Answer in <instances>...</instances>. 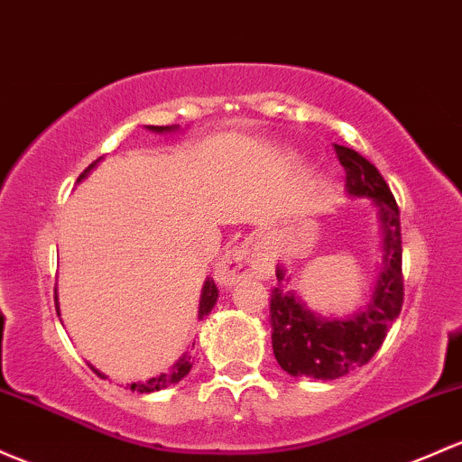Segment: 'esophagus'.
Listing matches in <instances>:
<instances>
[{
	"mask_svg": "<svg viewBox=\"0 0 462 462\" xmlns=\"http://www.w3.org/2000/svg\"><path fill=\"white\" fill-rule=\"evenodd\" d=\"M267 270V258L256 250L252 243L232 247L219 258L215 267L217 282L223 287H232L245 276H263Z\"/></svg>",
	"mask_w": 462,
	"mask_h": 462,
	"instance_id": "1",
	"label": "esophagus"
}]
</instances>
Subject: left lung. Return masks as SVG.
<instances>
[{"mask_svg":"<svg viewBox=\"0 0 462 462\" xmlns=\"http://www.w3.org/2000/svg\"><path fill=\"white\" fill-rule=\"evenodd\" d=\"M339 164L346 171L351 199H371L382 223V267L371 300L348 316H320L305 305L293 289H287L285 265L276 267L278 285L272 289L270 320L272 348L281 368L293 377H344L364 366L386 339L390 324L403 305L402 226L399 208L386 180L366 157L336 144Z\"/></svg>","mask_w":462,"mask_h":462,"instance_id":"1","label":"left lung"}]
</instances>
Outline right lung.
I'll list each match as a JSON object with an SVG mask.
<instances>
[{"instance_id":"1","label":"right lung","mask_w":462,"mask_h":462,"mask_svg":"<svg viewBox=\"0 0 462 462\" xmlns=\"http://www.w3.org/2000/svg\"><path fill=\"white\" fill-rule=\"evenodd\" d=\"M144 129L151 131V134H162V135H164V134H175V131H180V125H171V126L146 125ZM100 160H103V157H98V160H96V162H91L88 169H85L83 173H80L79 181H83L85 177H88V175L91 173V171L96 169V164H98ZM217 298H219V289H217L215 281H212V278H206L204 287H201V296H199V320H204L208 313L212 311V307L217 305ZM54 302H57V313L60 316V311H59V291H57V289H54ZM89 366H91V364H89ZM190 368H192V357H190L189 353H184L166 373L157 374V377L146 379V382H134V383H129V388L134 390V393H155V390H162V388L171 386V383L181 382V379H184L186 374L190 373ZM91 371L98 374V377L105 379V374L100 373L98 368L91 366Z\"/></svg>"}]
</instances>
